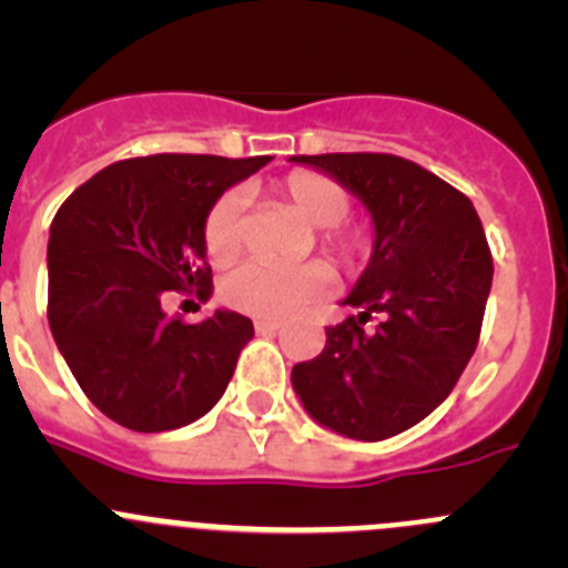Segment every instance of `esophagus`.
Listing matches in <instances>:
<instances>
[{
	"mask_svg": "<svg viewBox=\"0 0 568 568\" xmlns=\"http://www.w3.org/2000/svg\"><path fill=\"white\" fill-rule=\"evenodd\" d=\"M280 321H268V318H257L255 321V332L257 335H274V332H280Z\"/></svg>",
	"mask_w": 568,
	"mask_h": 568,
	"instance_id": "esophagus-1",
	"label": "esophagus"
}]
</instances>
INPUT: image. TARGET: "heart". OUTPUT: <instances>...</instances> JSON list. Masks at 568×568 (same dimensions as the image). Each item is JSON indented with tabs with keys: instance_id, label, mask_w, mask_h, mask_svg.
I'll return each mask as SVG.
<instances>
[{
	"instance_id": "1",
	"label": "heart",
	"mask_w": 568,
	"mask_h": 568,
	"mask_svg": "<svg viewBox=\"0 0 568 568\" xmlns=\"http://www.w3.org/2000/svg\"><path fill=\"white\" fill-rule=\"evenodd\" d=\"M272 194L316 225L318 247L341 266H357L371 252V231L348 222L352 197L329 175L316 170H291L272 183ZM205 252L214 263L236 261L244 247L242 197L225 192L214 200L203 225ZM332 272L326 263L307 261L296 266L252 261L231 272L222 283V296L236 311L261 318H285L329 291Z\"/></svg>"
}]
</instances>
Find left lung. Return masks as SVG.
<instances>
[{"instance_id":"obj_1","label":"left lung","mask_w":568,"mask_h":568,"mask_svg":"<svg viewBox=\"0 0 568 568\" xmlns=\"http://www.w3.org/2000/svg\"><path fill=\"white\" fill-rule=\"evenodd\" d=\"M352 189L374 216L368 268L291 382L321 426L379 443L432 415L467 368L491 288V250L467 194L393 153L291 156ZM374 315L381 324L365 331Z\"/></svg>"}]
</instances>
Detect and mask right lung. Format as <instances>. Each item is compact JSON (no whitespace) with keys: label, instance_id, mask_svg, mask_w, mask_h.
Segmentation results:
<instances>
[{"label":"right lung","instance_id":"obj_1","mask_svg":"<svg viewBox=\"0 0 568 568\" xmlns=\"http://www.w3.org/2000/svg\"><path fill=\"white\" fill-rule=\"evenodd\" d=\"M272 156L156 153L84 181L51 222L49 326L73 379L109 420L156 434L194 423L225 393L242 313L189 324L173 296H211L203 225L214 200Z\"/></svg>","mask_w":568,"mask_h":568}]
</instances>
